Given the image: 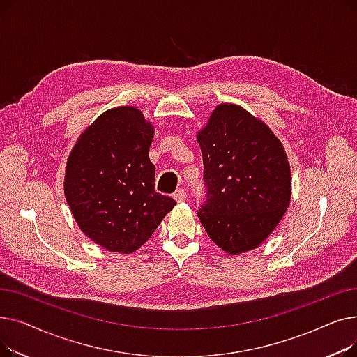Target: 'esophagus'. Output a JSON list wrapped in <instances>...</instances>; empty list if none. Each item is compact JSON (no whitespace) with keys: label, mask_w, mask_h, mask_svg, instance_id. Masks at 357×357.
<instances>
[{"label":"esophagus","mask_w":357,"mask_h":357,"mask_svg":"<svg viewBox=\"0 0 357 357\" xmlns=\"http://www.w3.org/2000/svg\"><path fill=\"white\" fill-rule=\"evenodd\" d=\"M174 198H175L178 202H183V201L186 199V194H185V191H183L182 188H179V190H176V191H175Z\"/></svg>","instance_id":"34e87169"}]
</instances>
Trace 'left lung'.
Masks as SVG:
<instances>
[{"mask_svg":"<svg viewBox=\"0 0 357 357\" xmlns=\"http://www.w3.org/2000/svg\"><path fill=\"white\" fill-rule=\"evenodd\" d=\"M207 188L198 218L215 245L237 255L257 248L291 201L282 144L246 109L218 105L198 136Z\"/></svg>","mask_w":357,"mask_h":357,"instance_id":"obj_1","label":"left lung"}]
</instances>
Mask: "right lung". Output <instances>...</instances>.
Listing matches in <instances>:
<instances>
[{
	"label": "right lung",
	"instance_id": "right-lung-1",
	"mask_svg": "<svg viewBox=\"0 0 357 357\" xmlns=\"http://www.w3.org/2000/svg\"><path fill=\"white\" fill-rule=\"evenodd\" d=\"M152 139L153 128L137 108H112L84 131L68 159L65 197L72 215L107 250H136L176 205L155 191Z\"/></svg>",
	"mask_w": 357,
	"mask_h": 357
}]
</instances>
